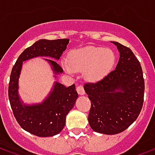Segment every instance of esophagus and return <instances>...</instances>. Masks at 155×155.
<instances>
[{
    "label": "esophagus",
    "mask_w": 155,
    "mask_h": 155,
    "mask_svg": "<svg viewBox=\"0 0 155 155\" xmlns=\"http://www.w3.org/2000/svg\"><path fill=\"white\" fill-rule=\"evenodd\" d=\"M76 91H77L78 94H80V95H84V94H85L84 88H83V86H81V85H79V86L76 88Z\"/></svg>",
    "instance_id": "34e87169"
}]
</instances>
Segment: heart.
<instances>
[{"label":"heart","instance_id":"obj_1","mask_svg":"<svg viewBox=\"0 0 155 155\" xmlns=\"http://www.w3.org/2000/svg\"><path fill=\"white\" fill-rule=\"evenodd\" d=\"M114 63L115 54L111 49L87 46L71 51L68 55V64L62 62V66L68 74L83 72L84 81L97 83L110 74Z\"/></svg>","mask_w":155,"mask_h":155}]
</instances>
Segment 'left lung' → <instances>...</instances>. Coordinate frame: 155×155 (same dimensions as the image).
<instances>
[{
	"mask_svg": "<svg viewBox=\"0 0 155 155\" xmlns=\"http://www.w3.org/2000/svg\"><path fill=\"white\" fill-rule=\"evenodd\" d=\"M120 52L115 70L103 81L85 84L91 101L88 121L97 133L116 134L132 124L143 102L144 81L140 63L130 48L111 41Z\"/></svg>",
	"mask_w": 155,
	"mask_h": 155,
	"instance_id": "8db88e82",
	"label": "left lung"
}]
</instances>
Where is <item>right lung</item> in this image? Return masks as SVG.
I'll return each instance as SVG.
<instances>
[{"label": "right lung", "mask_w": 155, "mask_h": 155, "mask_svg": "<svg viewBox=\"0 0 155 155\" xmlns=\"http://www.w3.org/2000/svg\"><path fill=\"white\" fill-rule=\"evenodd\" d=\"M69 42V39L39 40L20 54L12 68L8 95L13 114L23 130L36 136L51 137L61 133L65 124L66 115L74 107L78 94L74 84L65 87L55 81L42 102L25 103L19 94V79L22 64L34 58H50L44 61L50 64L54 74L53 77L56 80L58 75L63 73V69L54 60H60Z\"/></svg>", "instance_id": "add662e5"}]
</instances>
